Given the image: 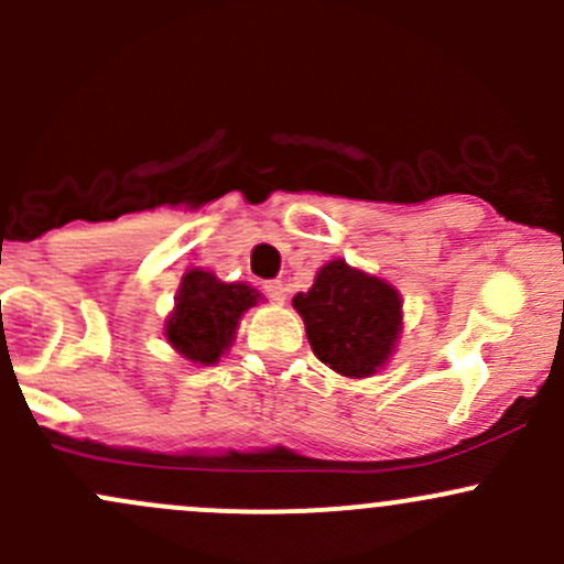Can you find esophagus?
Wrapping results in <instances>:
<instances>
[{"label":"esophagus","mask_w":564,"mask_h":564,"mask_svg":"<svg viewBox=\"0 0 564 564\" xmlns=\"http://www.w3.org/2000/svg\"><path fill=\"white\" fill-rule=\"evenodd\" d=\"M261 289H264L267 297L275 300V303H286V292H289V289H286V283H283V281H267Z\"/></svg>","instance_id":"obj_1"}]
</instances>
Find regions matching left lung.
Here are the masks:
<instances>
[{"label": "left lung", "instance_id": "obj_1", "mask_svg": "<svg viewBox=\"0 0 564 564\" xmlns=\"http://www.w3.org/2000/svg\"><path fill=\"white\" fill-rule=\"evenodd\" d=\"M314 355L349 379L373 377L401 335V294L388 281L335 259L316 272L308 292L294 294Z\"/></svg>", "mask_w": 564, "mask_h": 564}]
</instances>
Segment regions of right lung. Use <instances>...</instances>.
Listing matches in <instances>:
<instances>
[{
  "label": "right lung",
  "mask_w": 564,
  "mask_h": 564,
  "mask_svg": "<svg viewBox=\"0 0 564 564\" xmlns=\"http://www.w3.org/2000/svg\"><path fill=\"white\" fill-rule=\"evenodd\" d=\"M259 300L261 294L248 283H224L193 267L182 275L163 335L185 360L215 366L235 340L242 314Z\"/></svg>",
  "instance_id": "1"
}]
</instances>
